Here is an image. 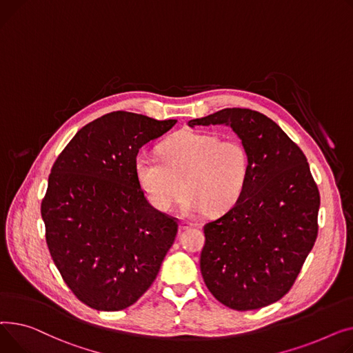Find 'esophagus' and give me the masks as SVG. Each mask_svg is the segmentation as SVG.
<instances>
[{"instance_id":"34e87169","label":"esophagus","mask_w":353,"mask_h":353,"mask_svg":"<svg viewBox=\"0 0 353 353\" xmlns=\"http://www.w3.org/2000/svg\"><path fill=\"white\" fill-rule=\"evenodd\" d=\"M192 226V223L191 222H186V221H181V223H179V230L182 231V230H188V228H191Z\"/></svg>"}]
</instances>
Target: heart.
<instances>
[{"label":"heart","instance_id":"1","mask_svg":"<svg viewBox=\"0 0 353 353\" xmlns=\"http://www.w3.org/2000/svg\"><path fill=\"white\" fill-rule=\"evenodd\" d=\"M134 170L142 191L157 210L170 211L185 190L182 211L186 215L205 211L218 215L231 210L241 198L250 161L236 139L181 131L159 145V157L138 155Z\"/></svg>","mask_w":353,"mask_h":353}]
</instances>
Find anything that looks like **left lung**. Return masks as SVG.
I'll return each mask as SVG.
<instances>
[{"label": "left lung", "instance_id": "8db88e82", "mask_svg": "<svg viewBox=\"0 0 353 353\" xmlns=\"http://www.w3.org/2000/svg\"><path fill=\"white\" fill-rule=\"evenodd\" d=\"M216 123L242 139L250 172L238 202L203 225L201 274L225 306L259 309L295 283L318 236L321 196L305 154L271 118L225 108L188 125Z\"/></svg>", "mask_w": 353, "mask_h": 353}]
</instances>
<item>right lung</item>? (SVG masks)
I'll use <instances>...</instances> for the list:
<instances>
[{
    "label": "right lung",
    "instance_id": "obj_1",
    "mask_svg": "<svg viewBox=\"0 0 353 353\" xmlns=\"http://www.w3.org/2000/svg\"><path fill=\"white\" fill-rule=\"evenodd\" d=\"M175 123L105 114L82 127L52 165L41 202L47 246L62 279L90 307L135 303L175 241L178 219L147 201L134 170L139 148Z\"/></svg>",
    "mask_w": 353,
    "mask_h": 353
}]
</instances>
